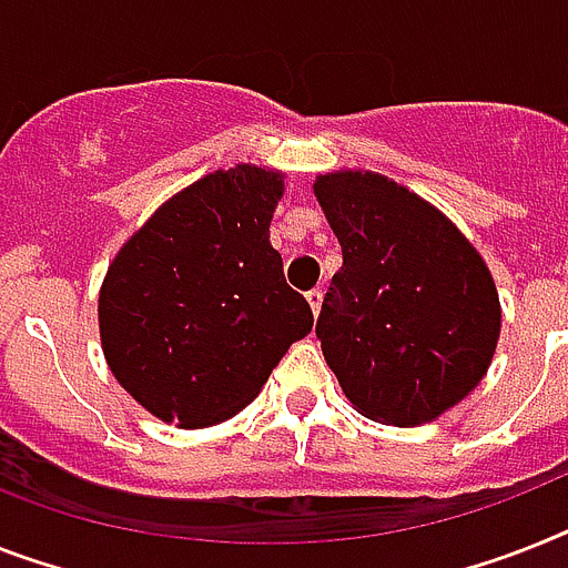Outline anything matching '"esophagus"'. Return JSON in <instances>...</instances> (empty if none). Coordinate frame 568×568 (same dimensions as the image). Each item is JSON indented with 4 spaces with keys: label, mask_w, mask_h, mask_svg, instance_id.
I'll return each mask as SVG.
<instances>
[{
    "label": "esophagus",
    "mask_w": 568,
    "mask_h": 568,
    "mask_svg": "<svg viewBox=\"0 0 568 568\" xmlns=\"http://www.w3.org/2000/svg\"><path fill=\"white\" fill-rule=\"evenodd\" d=\"M322 302H325V293H322V290H318V287L307 293V304H311L313 316H318V311H322Z\"/></svg>",
    "instance_id": "esophagus-1"
}]
</instances>
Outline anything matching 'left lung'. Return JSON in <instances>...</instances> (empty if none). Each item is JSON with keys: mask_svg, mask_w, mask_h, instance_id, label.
Instances as JSON below:
<instances>
[{"mask_svg": "<svg viewBox=\"0 0 568 568\" xmlns=\"http://www.w3.org/2000/svg\"><path fill=\"white\" fill-rule=\"evenodd\" d=\"M342 246L316 334L354 409L418 426L470 395L503 331L494 275L447 214L374 171L318 173Z\"/></svg>", "mask_w": 568, "mask_h": 568, "instance_id": "left-lung-1", "label": "left lung"}]
</instances>
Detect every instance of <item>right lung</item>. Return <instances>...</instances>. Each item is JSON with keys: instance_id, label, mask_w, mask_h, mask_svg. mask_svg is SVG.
Instances as JSON below:
<instances>
[{"instance_id": "right-lung-1", "label": "right lung", "mask_w": 568, "mask_h": 568, "mask_svg": "<svg viewBox=\"0 0 568 568\" xmlns=\"http://www.w3.org/2000/svg\"><path fill=\"white\" fill-rule=\"evenodd\" d=\"M284 173L234 165L159 205L112 257L98 293L112 377L182 429L246 409L313 313L287 287L270 223Z\"/></svg>"}]
</instances>
